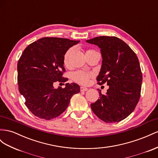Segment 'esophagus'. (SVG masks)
Segmentation results:
<instances>
[{
  "label": "esophagus",
  "mask_w": 158,
  "mask_h": 158,
  "mask_svg": "<svg viewBox=\"0 0 158 158\" xmlns=\"http://www.w3.org/2000/svg\"><path fill=\"white\" fill-rule=\"evenodd\" d=\"M88 90V88H85V87H80V91L81 92H86Z\"/></svg>",
  "instance_id": "esophagus-1"
}]
</instances>
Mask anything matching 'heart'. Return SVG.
<instances>
[{
    "mask_svg": "<svg viewBox=\"0 0 158 158\" xmlns=\"http://www.w3.org/2000/svg\"><path fill=\"white\" fill-rule=\"evenodd\" d=\"M96 52V51L93 50H87L86 51V55L90 54V53H94ZM72 53V49L70 48L67 51L66 53L64 55V64L65 66H68L69 64V60L71 54ZM91 76V74H89L86 72H84L82 71H76L72 74V79L75 82H78L81 84H87L88 82V80L89 77Z\"/></svg>",
    "mask_w": 158,
    "mask_h": 158,
    "instance_id": "1",
    "label": "heart"
}]
</instances>
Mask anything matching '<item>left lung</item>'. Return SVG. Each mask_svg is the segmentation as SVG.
<instances>
[{
	"mask_svg": "<svg viewBox=\"0 0 158 158\" xmlns=\"http://www.w3.org/2000/svg\"><path fill=\"white\" fill-rule=\"evenodd\" d=\"M86 42L100 48L102 66L98 84L107 83L105 95L98 89L100 98L90 104L100 120L106 123L118 122L134 110L141 92L142 74L138 58L126 42L115 36H99Z\"/></svg>",
	"mask_w": 158,
	"mask_h": 158,
	"instance_id": "1",
	"label": "left lung"
}]
</instances>
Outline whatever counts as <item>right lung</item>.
<instances>
[{
    "label": "right lung",
    "instance_id": "obj_1",
    "mask_svg": "<svg viewBox=\"0 0 158 158\" xmlns=\"http://www.w3.org/2000/svg\"><path fill=\"white\" fill-rule=\"evenodd\" d=\"M80 40L45 37L29 44L17 64L18 84L25 105L35 116L45 120L59 116L69 105L72 96L80 91L79 85L66 83L54 88L56 81L65 82L64 57Z\"/></svg>",
    "mask_w": 158,
    "mask_h": 158
}]
</instances>
